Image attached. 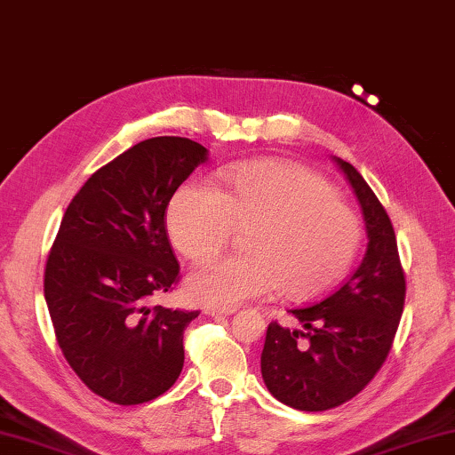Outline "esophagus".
<instances>
[{
    "instance_id": "1",
    "label": "esophagus",
    "mask_w": 455,
    "mask_h": 455,
    "mask_svg": "<svg viewBox=\"0 0 455 455\" xmlns=\"http://www.w3.org/2000/svg\"><path fill=\"white\" fill-rule=\"evenodd\" d=\"M204 312L211 314V316H233L236 310L235 308H222V307H209Z\"/></svg>"
}]
</instances>
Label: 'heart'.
<instances>
[{
    "mask_svg": "<svg viewBox=\"0 0 455 455\" xmlns=\"http://www.w3.org/2000/svg\"><path fill=\"white\" fill-rule=\"evenodd\" d=\"M219 183L188 180L167 209L172 244L195 262L212 259L236 230H246V254L193 272L187 284L193 300L233 308L276 288L286 299L307 300L356 259L362 219L314 171L292 161H259L225 169Z\"/></svg>",
    "mask_w": 455,
    "mask_h": 455,
    "instance_id": "1",
    "label": "heart"
}]
</instances>
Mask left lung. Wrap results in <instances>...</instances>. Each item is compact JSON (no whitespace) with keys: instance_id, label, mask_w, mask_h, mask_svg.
I'll return each mask as SVG.
<instances>
[{"instance_id":"obj_1","label":"left lung","mask_w":455,"mask_h":455,"mask_svg":"<svg viewBox=\"0 0 455 455\" xmlns=\"http://www.w3.org/2000/svg\"><path fill=\"white\" fill-rule=\"evenodd\" d=\"M336 163L364 214V260L324 299L291 310L300 328L272 320L260 356L270 394L302 411L342 406L364 390L390 354L406 300L390 217L360 172L342 159Z\"/></svg>"}]
</instances>
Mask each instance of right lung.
<instances>
[{"label": "right lung", "instance_id": "obj_1", "mask_svg": "<svg viewBox=\"0 0 455 455\" xmlns=\"http://www.w3.org/2000/svg\"><path fill=\"white\" fill-rule=\"evenodd\" d=\"M206 148L185 137L137 143L95 171L65 211L44 292L57 344L91 392L119 406L159 398L185 362L199 310L151 307L179 283L167 206Z\"/></svg>", "mask_w": 455, "mask_h": 455}]
</instances>
